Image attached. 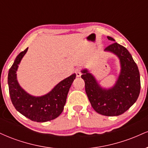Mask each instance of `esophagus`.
<instances>
[{"label":"esophagus","mask_w":148,"mask_h":148,"mask_svg":"<svg viewBox=\"0 0 148 148\" xmlns=\"http://www.w3.org/2000/svg\"><path fill=\"white\" fill-rule=\"evenodd\" d=\"M75 72H76V76H77V77H79V76H81V69H80V68L76 69Z\"/></svg>","instance_id":"esophagus-1"}]
</instances>
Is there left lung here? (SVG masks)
Returning a JSON list of instances; mask_svg holds the SVG:
<instances>
[{
    "label": "left lung",
    "instance_id": "8db88e82",
    "mask_svg": "<svg viewBox=\"0 0 148 148\" xmlns=\"http://www.w3.org/2000/svg\"><path fill=\"white\" fill-rule=\"evenodd\" d=\"M108 40L115 41L111 37ZM104 51L115 54L120 60V72L112 88H102L87 69L81 71L85 89L91 106L97 113L106 116H117L127 111L136 101L140 90V74L137 64L128 50L113 42Z\"/></svg>",
    "mask_w": 148,
    "mask_h": 148
}]
</instances>
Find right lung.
Instances as JSON below:
<instances>
[{
    "label": "right lung",
    "mask_w": 148,
    "mask_h": 148,
    "mask_svg": "<svg viewBox=\"0 0 148 148\" xmlns=\"http://www.w3.org/2000/svg\"><path fill=\"white\" fill-rule=\"evenodd\" d=\"M28 49L16 56L8 73V83L11 101L16 111L30 120L37 123L50 121L58 118L63 111L76 74L61 81L45 95L36 97L28 94L20 86L16 77L18 64Z\"/></svg>",
    "instance_id": "1"
}]
</instances>
